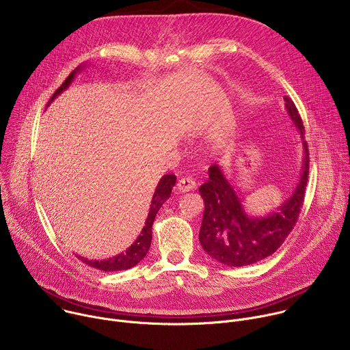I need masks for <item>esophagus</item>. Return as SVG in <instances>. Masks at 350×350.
I'll list each match as a JSON object with an SVG mask.
<instances>
[{
	"mask_svg": "<svg viewBox=\"0 0 350 350\" xmlns=\"http://www.w3.org/2000/svg\"><path fill=\"white\" fill-rule=\"evenodd\" d=\"M195 188H196V183L191 177L180 178L178 183H177V189L180 192H188V191H192Z\"/></svg>",
	"mask_w": 350,
	"mask_h": 350,
	"instance_id": "1",
	"label": "esophagus"
}]
</instances>
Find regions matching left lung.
Instances as JSON below:
<instances>
[{
    "label": "left lung",
    "instance_id": "1",
    "mask_svg": "<svg viewBox=\"0 0 350 350\" xmlns=\"http://www.w3.org/2000/svg\"><path fill=\"white\" fill-rule=\"evenodd\" d=\"M284 101L286 113L302 138L304 163L293 192L277 212L265 216L249 215L217 163L209 167V180L199 187L205 204L199 242L211 258L226 266H249L273 255L289 235L301 213L309 176V149L304 139L305 127L301 115L289 96H284Z\"/></svg>",
    "mask_w": 350,
    "mask_h": 350
}]
</instances>
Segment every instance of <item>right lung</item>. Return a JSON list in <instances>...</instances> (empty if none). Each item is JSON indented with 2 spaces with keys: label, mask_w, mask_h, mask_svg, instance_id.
<instances>
[{
  "label": "right lung",
  "mask_w": 350,
  "mask_h": 350,
  "mask_svg": "<svg viewBox=\"0 0 350 350\" xmlns=\"http://www.w3.org/2000/svg\"><path fill=\"white\" fill-rule=\"evenodd\" d=\"M84 66L85 65L77 66L66 77V80L62 83V85L55 91V94L51 96V99H49V103H53L54 99L62 91H65L72 84V81L75 80L76 75L80 73ZM49 103H48V105H49ZM174 184H176V176L174 174H165L159 180V183L157 185V189L154 192V196H152L151 206H149V212H148V217L145 220V226L142 227V230H141L139 235L137 237V239L126 249V252H122V254H119V255H116L113 258L105 259V260H88V259H84L81 256H77V258L83 263L88 265L90 267H94L96 270H101V271H105V273L107 271L127 270V269H131L135 265H138L144 259V256L148 254V251H149V246H151V241H152V224H154L155 216L159 212V209L162 208V205L170 198L172 188L174 187Z\"/></svg>",
  "instance_id": "add662e5"
}]
</instances>
